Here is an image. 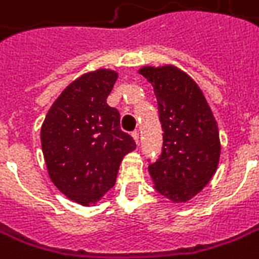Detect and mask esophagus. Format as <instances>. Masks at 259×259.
I'll use <instances>...</instances> for the list:
<instances>
[{"label": "esophagus", "mask_w": 259, "mask_h": 259, "mask_svg": "<svg viewBox=\"0 0 259 259\" xmlns=\"http://www.w3.org/2000/svg\"><path fill=\"white\" fill-rule=\"evenodd\" d=\"M132 136H133V139H135V142H136V143L140 142V140H139V132H136V130H135V132H132Z\"/></svg>", "instance_id": "34e87169"}]
</instances>
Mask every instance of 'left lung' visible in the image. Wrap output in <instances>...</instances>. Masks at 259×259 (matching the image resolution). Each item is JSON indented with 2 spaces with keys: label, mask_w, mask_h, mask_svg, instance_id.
I'll use <instances>...</instances> for the list:
<instances>
[{
  "label": "left lung",
  "mask_w": 259,
  "mask_h": 259,
  "mask_svg": "<svg viewBox=\"0 0 259 259\" xmlns=\"http://www.w3.org/2000/svg\"><path fill=\"white\" fill-rule=\"evenodd\" d=\"M153 85L163 130L160 155L150 160L155 189L174 202H186L206 186L221 155L218 126L201 89L172 66L143 67Z\"/></svg>",
  "instance_id": "1"
}]
</instances>
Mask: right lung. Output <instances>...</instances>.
I'll list each match as a JSON object with an SVG mask.
<instances>
[{"mask_svg":"<svg viewBox=\"0 0 259 259\" xmlns=\"http://www.w3.org/2000/svg\"><path fill=\"white\" fill-rule=\"evenodd\" d=\"M117 80L112 70L78 77L51 106L41 127L50 179L80 205L96 203L114 186L123 156L136 142L120 129V113L106 99Z\"/></svg>","mask_w":259,"mask_h":259,"instance_id":"right-lung-1","label":"right lung"}]
</instances>
